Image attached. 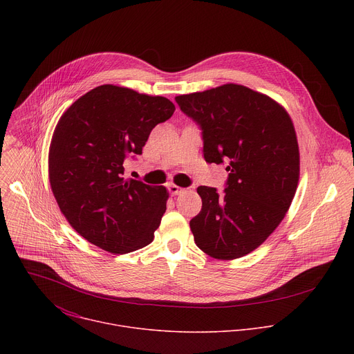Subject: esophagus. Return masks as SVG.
Segmentation results:
<instances>
[{
    "label": "esophagus",
    "instance_id": "esophagus-1",
    "mask_svg": "<svg viewBox=\"0 0 354 354\" xmlns=\"http://www.w3.org/2000/svg\"><path fill=\"white\" fill-rule=\"evenodd\" d=\"M168 190H169V193H171V194H179V193H182V192H183V189H182L180 186L174 185V183H171V185L168 186Z\"/></svg>",
    "mask_w": 354,
    "mask_h": 354
}]
</instances>
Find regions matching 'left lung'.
<instances>
[{"instance_id":"1","label":"left lung","mask_w":354,"mask_h":354,"mask_svg":"<svg viewBox=\"0 0 354 354\" xmlns=\"http://www.w3.org/2000/svg\"><path fill=\"white\" fill-rule=\"evenodd\" d=\"M203 136L206 162L228 164L224 193L198 186L201 210L190 220L196 245L231 261L262 245L284 218L297 190L299 151L292 122L276 100L225 84L175 97Z\"/></svg>"}]
</instances>
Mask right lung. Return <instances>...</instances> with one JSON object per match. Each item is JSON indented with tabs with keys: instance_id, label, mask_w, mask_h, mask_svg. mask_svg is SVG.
<instances>
[{
	"instance_id": "1",
	"label": "right lung",
	"mask_w": 354,
	"mask_h": 354,
	"mask_svg": "<svg viewBox=\"0 0 354 354\" xmlns=\"http://www.w3.org/2000/svg\"><path fill=\"white\" fill-rule=\"evenodd\" d=\"M175 105L164 96L100 85L60 118L48 149V179L70 225L111 254H129L154 239L168 190L124 179V162Z\"/></svg>"
}]
</instances>
